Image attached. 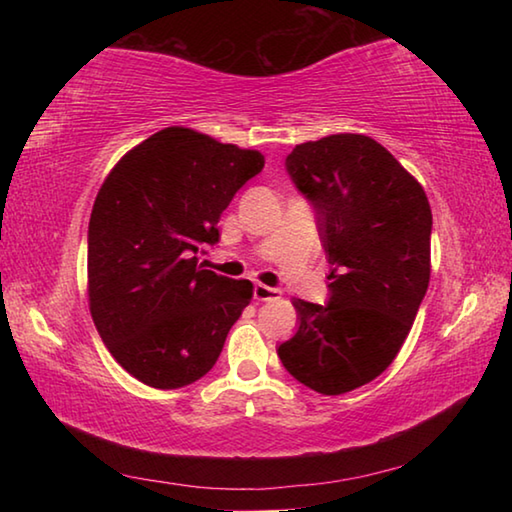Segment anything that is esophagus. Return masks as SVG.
<instances>
[{
  "label": "esophagus",
  "mask_w": 512,
  "mask_h": 512,
  "mask_svg": "<svg viewBox=\"0 0 512 512\" xmlns=\"http://www.w3.org/2000/svg\"><path fill=\"white\" fill-rule=\"evenodd\" d=\"M282 296L280 289H273V287H266V284H255V300H277Z\"/></svg>",
  "instance_id": "34e87169"
}]
</instances>
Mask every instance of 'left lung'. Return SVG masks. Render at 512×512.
<instances>
[{
	"label": "left lung",
	"mask_w": 512,
	"mask_h": 512,
	"mask_svg": "<svg viewBox=\"0 0 512 512\" xmlns=\"http://www.w3.org/2000/svg\"><path fill=\"white\" fill-rule=\"evenodd\" d=\"M284 164L314 205L332 282L327 305L293 298L300 325L277 357L311 391L341 395L379 377L411 332L431 275V207L366 135L298 144Z\"/></svg>",
	"instance_id": "8db88e82"
}]
</instances>
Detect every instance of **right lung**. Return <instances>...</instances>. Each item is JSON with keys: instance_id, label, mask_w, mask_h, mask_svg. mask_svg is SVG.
<instances>
[{"instance_id": "1", "label": "right lung", "mask_w": 512, "mask_h": 512, "mask_svg": "<svg viewBox=\"0 0 512 512\" xmlns=\"http://www.w3.org/2000/svg\"><path fill=\"white\" fill-rule=\"evenodd\" d=\"M264 169L259 151L192 128L151 135L108 173L88 228V296L101 341L142 384L183 388L212 370L253 282L216 275L198 253Z\"/></svg>"}]
</instances>
